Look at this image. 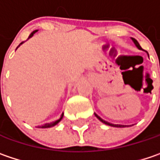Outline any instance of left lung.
Masks as SVG:
<instances>
[{
	"label": "left lung",
	"instance_id": "obj_1",
	"mask_svg": "<svg viewBox=\"0 0 160 160\" xmlns=\"http://www.w3.org/2000/svg\"><path fill=\"white\" fill-rule=\"evenodd\" d=\"M132 41L134 42V43L136 44V46H137V47H138V49H140V50L142 49V48H141V46L139 45L138 42L136 40V39L132 38ZM95 116H96L97 118L100 120L101 122H103V123H104V124H106V125H108V126H111V127H116V128H125V127H127V126H124V125H115V124H111V123H109V122H108V121H105V120H104V119H102V118H100L99 116H97L96 113H95Z\"/></svg>",
	"mask_w": 160,
	"mask_h": 160
}]
</instances>
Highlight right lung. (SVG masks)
<instances>
[{
	"mask_svg": "<svg viewBox=\"0 0 160 160\" xmlns=\"http://www.w3.org/2000/svg\"><path fill=\"white\" fill-rule=\"evenodd\" d=\"M36 32H37V30L33 31V32H32V33H31V34L29 35L28 39H29V38H31V37H32V35H33V34H34V33H35ZM22 42H21V43L19 44V46H20V45H21V44H22ZM19 46H18V47H19ZM18 47H17V48H18ZM63 114H62L61 118H59L58 120H56V121H54V122H51V123H47V124L42 125V126H38V128H52V127L55 126L56 124H58V123H59V122H60V121L62 120V118H63Z\"/></svg>",
	"mask_w": 160,
	"mask_h": 160,
	"instance_id": "right-lung-1",
	"label": "right lung"
}]
</instances>
